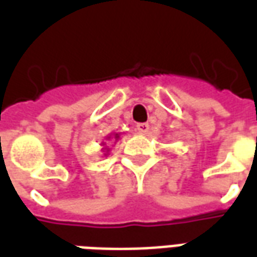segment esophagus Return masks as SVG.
<instances>
[{
	"instance_id": "1",
	"label": "esophagus",
	"mask_w": 257,
	"mask_h": 257,
	"mask_svg": "<svg viewBox=\"0 0 257 257\" xmlns=\"http://www.w3.org/2000/svg\"><path fill=\"white\" fill-rule=\"evenodd\" d=\"M136 129H138V132H139V134H147V132H149V129H150V126H149V123L140 122L136 125Z\"/></svg>"
}]
</instances>
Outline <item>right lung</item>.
Returning <instances> with one entry per match:
<instances>
[{
	"label": "right lung",
	"mask_w": 257,
	"mask_h": 257,
	"mask_svg": "<svg viewBox=\"0 0 257 257\" xmlns=\"http://www.w3.org/2000/svg\"><path fill=\"white\" fill-rule=\"evenodd\" d=\"M115 138H118V135H115Z\"/></svg>",
	"instance_id": "add662e5"
}]
</instances>
